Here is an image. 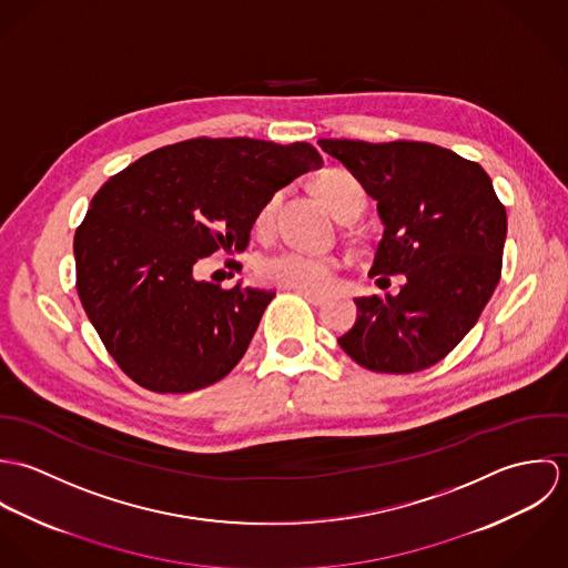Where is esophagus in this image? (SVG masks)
Instances as JSON below:
<instances>
[{"mask_svg":"<svg viewBox=\"0 0 568 568\" xmlns=\"http://www.w3.org/2000/svg\"><path fill=\"white\" fill-rule=\"evenodd\" d=\"M291 291H295V293H300L302 297H306L313 306H322V304H325L324 295H317V293H313V291H306V288H291Z\"/></svg>","mask_w":568,"mask_h":568,"instance_id":"34e87169","label":"esophagus"}]
</instances>
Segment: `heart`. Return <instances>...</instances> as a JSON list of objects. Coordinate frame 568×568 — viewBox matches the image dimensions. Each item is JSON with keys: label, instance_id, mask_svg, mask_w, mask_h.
<instances>
[{"label": "heart", "instance_id": "b5f03b06", "mask_svg": "<svg viewBox=\"0 0 568 568\" xmlns=\"http://www.w3.org/2000/svg\"><path fill=\"white\" fill-rule=\"evenodd\" d=\"M315 190L320 194V199L325 205L336 212V207L349 196V194H361L365 199V192L361 187V183L349 176L347 172H325L317 183ZM275 207H277V199L268 201L260 216H257V225L260 227H268L273 216H275ZM338 268V257L334 255H325V253H304V251H282L275 255H268L262 260L260 264V275L277 286L284 288H306V291H325L332 280L334 273Z\"/></svg>", "mask_w": 568, "mask_h": 568}]
</instances>
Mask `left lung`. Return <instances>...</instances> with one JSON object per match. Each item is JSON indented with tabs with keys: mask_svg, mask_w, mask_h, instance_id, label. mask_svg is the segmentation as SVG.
<instances>
[{
	"mask_svg": "<svg viewBox=\"0 0 568 568\" xmlns=\"http://www.w3.org/2000/svg\"><path fill=\"white\" fill-rule=\"evenodd\" d=\"M317 144L376 201L385 230L369 275H405L398 295L354 300L356 322L338 345L372 372L439 363L477 324L500 280L507 214L491 179L428 142Z\"/></svg>",
	"mask_w": 568,
	"mask_h": 568,
	"instance_id": "left-lung-1",
	"label": "left lung"
}]
</instances>
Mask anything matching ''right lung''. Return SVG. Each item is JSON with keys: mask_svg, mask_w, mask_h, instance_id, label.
I'll return each instance as SVG.
<instances>
[{"mask_svg": "<svg viewBox=\"0 0 568 568\" xmlns=\"http://www.w3.org/2000/svg\"><path fill=\"white\" fill-rule=\"evenodd\" d=\"M322 155L306 142L196 138L113 174L74 236L77 291L126 376L190 394L243 358L273 291L199 280L203 257L243 253L262 207Z\"/></svg>", "mask_w": 568, "mask_h": 568, "instance_id": "1", "label": "right lung"}]
</instances>
